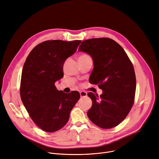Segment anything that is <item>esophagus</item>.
<instances>
[{
	"label": "esophagus",
	"mask_w": 159,
	"mask_h": 159,
	"mask_svg": "<svg viewBox=\"0 0 159 159\" xmlns=\"http://www.w3.org/2000/svg\"><path fill=\"white\" fill-rule=\"evenodd\" d=\"M80 95L81 97H84L87 96V93L86 91H81V92H80Z\"/></svg>",
	"instance_id": "obj_1"
}]
</instances>
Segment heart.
<instances>
[{"label": "heart", "mask_w": 159, "mask_h": 159, "mask_svg": "<svg viewBox=\"0 0 159 159\" xmlns=\"http://www.w3.org/2000/svg\"><path fill=\"white\" fill-rule=\"evenodd\" d=\"M90 57V56L86 53H82L81 55H80L79 57H78V61H80V60H83V59H86V58H88Z\"/></svg>", "instance_id": "obj_1"}]
</instances>
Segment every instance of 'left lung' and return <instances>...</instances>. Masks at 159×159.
Segmentation results:
<instances>
[{"instance_id":"obj_1","label":"left lung","mask_w":159,"mask_h":159,"mask_svg":"<svg viewBox=\"0 0 159 159\" xmlns=\"http://www.w3.org/2000/svg\"><path fill=\"white\" fill-rule=\"evenodd\" d=\"M79 51L92 57L94 68L89 82L103 91L100 97L88 93L93 102L88 118L103 129L118 126L134 104L136 77L132 62L122 46L110 38L84 40Z\"/></svg>"}]
</instances>
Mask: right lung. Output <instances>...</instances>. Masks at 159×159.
<instances>
[{
  "label": "right lung",
  "mask_w": 159,
  "mask_h": 159,
  "mask_svg": "<svg viewBox=\"0 0 159 159\" xmlns=\"http://www.w3.org/2000/svg\"><path fill=\"white\" fill-rule=\"evenodd\" d=\"M80 43L43 42L31 50L24 62L20 86L22 102L33 122L44 131L53 133L63 128L80 98L78 91L65 93L55 83L63 77L64 61Z\"/></svg>",
  "instance_id": "add662e5"
}]
</instances>
